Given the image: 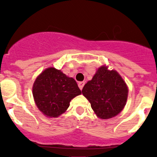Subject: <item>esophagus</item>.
<instances>
[{"instance_id":"34e87169","label":"esophagus","mask_w":157,"mask_h":157,"mask_svg":"<svg viewBox=\"0 0 157 157\" xmlns=\"http://www.w3.org/2000/svg\"><path fill=\"white\" fill-rule=\"evenodd\" d=\"M84 84H85L84 82H79V83H78V86H79V88H80V90H82V89H83V86H84Z\"/></svg>"}]
</instances>
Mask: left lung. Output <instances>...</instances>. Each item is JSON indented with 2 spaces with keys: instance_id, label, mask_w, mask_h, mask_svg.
I'll use <instances>...</instances> for the list:
<instances>
[{
  "instance_id": "1",
  "label": "left lung",
  "mask_w": 157,
  "mask_h": 157,
  "mask_svg": "<svg viewBox=\"0 0 157 157\" xmlns=\"http://www.w3.org/2000/svg\"><path fill=\"white\" fill-rule=\"evenodd\" d=\"M128 90L121 76L105 66L99 67L93 79L83 86L82 93L99 118L108 119L124 109Z\"/></svg>"
}]
</instances>
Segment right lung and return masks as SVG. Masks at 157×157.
Wrapping results in <instances>:
<instances>
[{"instance_id": "obj_1", "label": "right lung", "mask_w": 157, "mask_h": 157, "mask_svg": "<svg viewBox=\"0 0 157 157\" xmlns=\"http://www.w3.org/2000/svg\"><path fill=\"white\" fill-rule=\"evenodd\" d=\"M81 91L77 82L60 70L49 67L36 78L33 94L38 109L48 117H58L64 113L73 98Z\"/></svg>"}]
</instances>
